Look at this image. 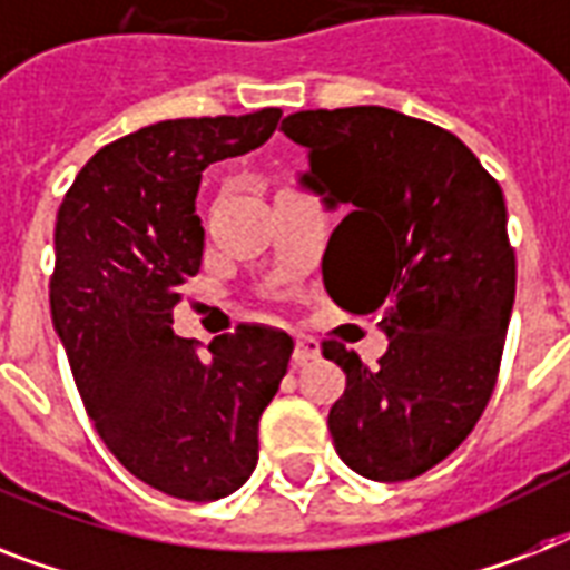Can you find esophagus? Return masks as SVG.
Returning a JSON list of instances; mask_svg holds the SVG:
<instances>
[{
    "label": "esophagus",
    "instance_id": "obj_1",
    "mask_svg": "<svg viewBox=\"0 0 570 570\" xmlns=\"http://www.w3.org/2000/svg\"><path fill=\"white\" fill-rule=\"evenodd\" d=\"M313 357H320V343H316L313 337H295V348H293L295 364H304V361H313Z\"/></svg>",
    "mask_w": 570,
    "mask_h": 570
}]
</instances>
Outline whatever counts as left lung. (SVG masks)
Listing matches in <instances>:
<instances>
[{
  "label": "left lung",
  "mask_w": 570,
  "mask_h": 570,
  "mask_svg": "<svg viewBox=\"0 0 570 570\" xmlns=\"http://www.w3.org/2000/svg\"><path fill=\"white\" fill-rule=\"evenodd\" d=\"M281 129L307 154L304 186L346 206L328 295L379 313L390 340L379 366L322 340L346 373L334 450L361 476L405 482L459 450L494 393L518 275L503 189L461 138L384 106L295 111Z\"/></svg>",
  "instance_id": "1"
}]
</instances>
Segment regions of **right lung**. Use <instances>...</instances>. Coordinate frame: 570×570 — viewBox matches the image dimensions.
<instances>
[{"label":"right lung","instance_id":"add662e5","mask_svg":"<svg viewBox=\"0 0 570 570\" xmlns=\"http://www.w3.org/2000/svg\"><path fill=\"white\" fill-rule=\"evenodd\" d=\"M277 120L281 109L150 124L97 150L58 206L49 311L85 411L132 476L180 500L248 482L293 355L268 325H236L206 353L171 331L204 257L200 177L268 141Z\"/></svg>","mask_w":570,"mask_h":570}]
</instances>
